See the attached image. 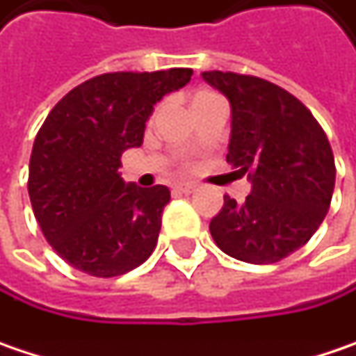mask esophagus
Listing matches in <instances>:
<instances>
[{
	"label": "esophagus",
	"instance_id": "34e87169",
	"mask_svg": "<svg viewBox=\"0 0 356 356\" xmlns=\"http://www.w3.org/2000/svg\"><path fill=\"white\" fill-rule=\"evenodd\" d=\"M196 191V186L191 184V182H184V184H176L174 186V192H180V194H191V192Z\"/></svg>",
	"mask_w": 356,
	"mask_h": 356
}]
</instances>
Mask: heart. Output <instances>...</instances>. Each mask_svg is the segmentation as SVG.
<instances>
[{"label":"heart","instance_id":"obj_1","mask_svg":"<svg viewBox=\"0 0 356 356\" xmlns=\"http://www.w3.org/2000/svg\"><path fill=\"white\" fill-rule=\"evenodd\" d=\"M200 95H211V90H200V92H198L196 97H200Z\"/></svg>","mask_w":356,"mask_h":356}]
</instances>
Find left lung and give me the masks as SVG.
Segmentation results:
<instances>
[{"label":"left lung","instance_id":"8db88e82","mask_svg":"<svg viewBox=\"0 0 356 356\" xmlns=\"http://www.w3.org/2000/svg\"><path fill=\"white\" fill-rule=\"evenodd\" d=\"M231 103L227 162L251 182L243 204L225 196L209 229L220 251L275 264L304 247L328 213L334 156L314 115L286 89L251 74L202 72Z\"/></svg>","mask_w":356,"mask_h":356}]
</instances>
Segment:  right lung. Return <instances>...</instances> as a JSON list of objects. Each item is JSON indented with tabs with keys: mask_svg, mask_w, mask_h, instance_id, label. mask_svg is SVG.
Wrapping results in <instances>:
<instances>
[{
	"mask_svg": "<svg viewBox=\"0 0 356 356\" xmlns=\"http://www.w3.org/2000/svg\"><path fill=\"white\" fill-rule=\"evenodd\" d=\"M191 68L107 72L66 92L34 140L28 194L46 241L66 264L115 277L156 249L170 191L125 184L121 154L140 147L154 105Z\"/></svg>",
	"mask_w": 356,
	"mask_h": 356,
	"instance_id": "obj_1",
	"label": "right lung"
}]
</instances>
